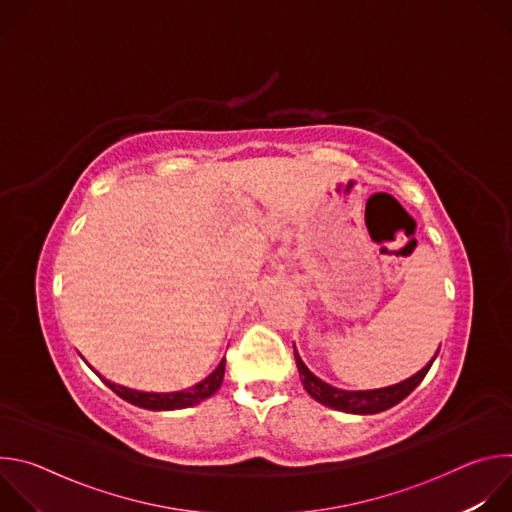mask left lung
I'll use <instances>...</instances> for the list:
<instances>
[{
	"label": "left lung",
	"instance_id": "left-lung-1",
	"mask_svg": "<svg viewBox=\"0 0 512 512\" xmlns=\"http://www.w3.org/2000/svg\"><path fill=\"white\" fill-rule=\"evenodd\" d=\"M437 352H435V356H437ZM294 356H296L302 385L310 393V397H314L318 403H322L326 407H332V409H338L344 413H356V415H373V413L385 411V409L397 405L399 401H403L423 381V377L427 375V371L431 369V364L435 360V356H433L429 360V364H425L419 373H415L413 377H409L403 383L383 387V389H373V391H342V389H336V387L324 383L306 367L302 356L296 350V344H294Z\"/></svg>",
	"mask_w": 512,
	"mask_h": 512
}]
</instances>
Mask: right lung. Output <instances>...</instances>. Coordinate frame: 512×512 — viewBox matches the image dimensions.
Returning <instances> with one entry per match:
<instances>
[{
  "label": "right lung",
  "instance_id": "right-lung-1",
  "mask_svg": "<svg viewBox=\"0 0 512 512\" xmlns=\"http://www.w3.org/2000/svg\"><path fill=\"white\" fill-rule=\"evenodd\" d=\"M225 358L221 360V364L200 383H196L194 387L186 389V391H176V393H143V391H135V389H127L121 385H115L107 379H103V383L117 393L121 399H125L131 405H137L141 409H152V411H172V409H184V407H192L198 405L200 401L212 397L218 389L223 385V377H225Z\"/></svg>",
  "mask_w": 512,
  "mask_h": 512
}]
</instances>
